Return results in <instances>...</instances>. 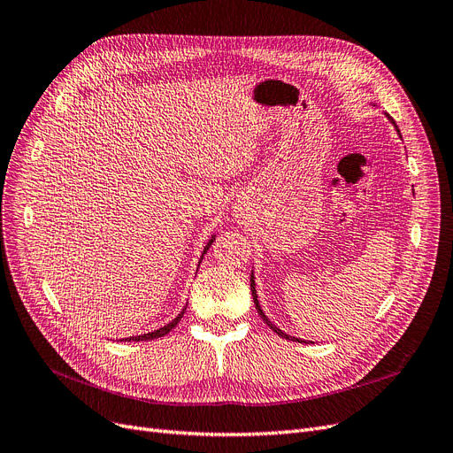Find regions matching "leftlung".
Segmentation results:
<instances>
[{
	"instance_id": "obj_1",
	"label": "left lung",
	"mask_w": 453,
	"mask_h": 453,
	"mask_svg": "<svg viewBox=\"0 0 453 453\" xmlns=\"http://www.w3.org/2000/svg\"><path fill=\"white\" fill-rule=\"evenodd\" d=\"M384 115H387L388 117V121L394 125V128H395V132H397V136L401 138V132H399V128H397V125H395V121L392 119V117L388 115V113H384ZM250 289H252V296H254V304H256V310H257V313L261 315V319L266 323V325H269L276 334H278V336H281V338H286V340H291V342H298V343H306L304 340H300V338H295V336H289V334H286V332H283V330H280L271 319H269V317H266L265 315V311L261 310V304H259V298H257V291H256V278H254V271H252V276H250ZM311 343V342H310Z\"/></svg>"
}]
</instances>
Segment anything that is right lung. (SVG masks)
Here are the masks:
<instances>
[{
  "mask_svg": "<svg viewBox=\"0 0 453 453\" xmlns=\"http://www.w3.org/2000/svg\"><path fill=\"white\" fill-rule=\"evenodd\" d=\"M214 239H216V235H212L211 239H209V242H207V246L203 248V254H201V257H199V263H201V259H203V256L207 254V250L211 248V244L214 242ZM197 269H199V265H197ZM184 310H187V306H184L182 310H180V313L175 317V319H172L170 323L167 325H164V326H160V328H157V330H153V332H147V334H140V336H130V338H125L123 342H147V340H157V338H162V336H165L167 332H170L172 328H175L177 326V323L180 321V317L184 315Z\"/></svg>",
  "mask_w": 453,
  "mask_h": 453,
  "instance_id": "add662e5",
  "label": "right lung"
}]
</instances>
